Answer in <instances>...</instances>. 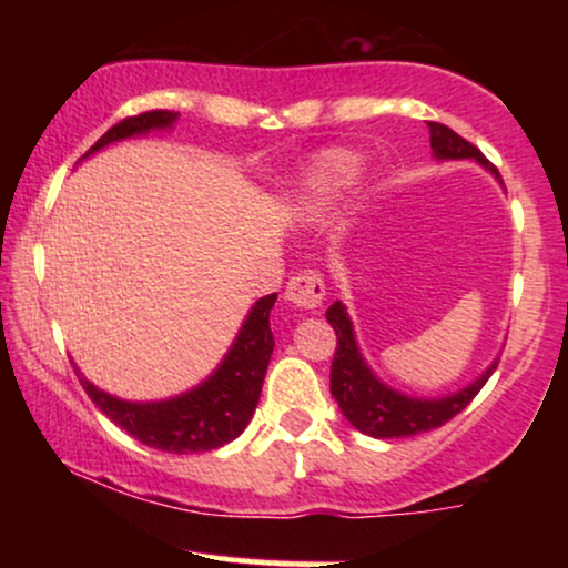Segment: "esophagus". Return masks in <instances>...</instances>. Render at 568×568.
I'll list each match as a JSON object with an SVG mask.
<instances>
[{
    "label": "esophagus",
    "mask_w": 568,
    "mask_h": 568,
    "mask_svg": "<svg viewBox=\"0 0 568 568\" xmlns=\"http://www.w3.org/2000/svg\"><path fill=\"white\" fill-rule=\"evenodd\" d=\"M325 296V280L317 270H304L296 277H291L285 288V302L296 310H317Z\"/></svg>",
    "instance_id": "esophagus-1"
}]
</instances>
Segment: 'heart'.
<instances>
[{"mask_svg":"<svg viewBox=\"0 0 568 568\" xmlns=\"http://www.w3.org/2000/svg\"><path fill=\"white\" fill-rule=\"evenodd\" d=\"M363 162L349 152H325L323 158L312 162L306 171L304 192L312 205H328L336 197H342L347 189L361 179Z\"/></svg>","mask_w":568,"mask_h":568,"instance_id":"obj_1","label":"heart"}]
</instances>
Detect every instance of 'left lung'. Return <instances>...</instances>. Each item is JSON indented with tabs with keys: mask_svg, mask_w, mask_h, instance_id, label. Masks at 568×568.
<instances>
[{
	"mask_svg": "<svg viewBox=\"0 0 568 568\" xmlns=\"http://www.w3.org/2000/svg\"><path fill=\"white\" fill-rule=\"evenodd\" d=\"M427 125L429 146H433L435 158L475 160L486 171L497 173V168L480 154V149H475L470 141L462 139L452 128L440 125V122H427ZM325 317L336 331V355L334 363H331V395L336 397L338 408L347 416L349 425L371 435V438H410V435L429 433V429L446 425L459 410L470 406L473 397L480 393V387L488 382V376L494 374L499 363L494 361L470 387L459 389V393L438 397V400H419V397L400 395L397 389L376 379V374L368 368L361 349H357L347 306L334 302L325 312Z\"/></svg>",
	"mask_w": 568,
	"mask_h": 568,
	"instance_id": "8db88e82",
	"label": "left lung"
}]
</instances>
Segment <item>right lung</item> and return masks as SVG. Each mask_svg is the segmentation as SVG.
Instances as JSON below:
<instances>
[{"instance_id": "obj_1", "label": "right lung", "mask_w": 568, "mask_h": 568, "mask_svg": "<svg viewBox=\"0 0 568 568\" xmlns=\"http://www.w3.org/2000/svg\"><path fill=\"white\" fill-rule=\"evenodd\" d=\"M175 116L179 114L168 112V109L128 116L120 125L109 128L90 146L88 154L114 141L149 133V130L171 128ZM275 302L277 293H270L253 304L221 366L200 387L189 389L184 395L154 403H130L98 389L82 374L77 376H80V384L90 400L135 440L171 454L211 452V448L237 438L258 406L266 366H270L272 349H275L270 328V312Z\"/></svg>"}]
</instances>
